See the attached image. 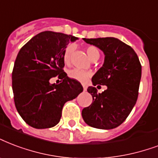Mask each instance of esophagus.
I'll list each match as a JSON object with an SVG mask.
<instances>
[{
    "instance_id": "1",
    "label": "esophagus",
    "mask_w": 158,
    "mask_h": 158,
    "mask_svg": "<svg viewBox=\"0 0 158 158\" xmlns=\"http://www.w3.org/2000/svg\"><path fill=\"white\" fill-rule=\"evenodd\" d=\"M82 85H83V88H84V91H85V90L87 89V86H86L85 84H82Z\"/></svg>"
}]
</instances>
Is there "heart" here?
<instances>
[{"label": "heart", "instance_id": "b5f03b06", "mask_svg": "<svg viewBox=\"0 0 158 158\" xmlns=\"http://www.w3.org/2000/svg\"><path fill=\"white\" fill-rule=\"evenodd\" d=\"M74 44H69L68 46L66 47L65 50L64 52V61L65 64H69L71 60V57H72V55H73V52L74 50ZM87 54L89 55V57L92 60H98L99 56H100V54H99V51L95 46H88L87 47ZM69 77L70 79H75L77 81L80 82H84L86 81L90 76V73L88 72L86 70H84V69H80L74 68L70 70L69 71L68 73Z\"/></svg>", "mask_w": 158, "mask_h": 158}]
</instances>
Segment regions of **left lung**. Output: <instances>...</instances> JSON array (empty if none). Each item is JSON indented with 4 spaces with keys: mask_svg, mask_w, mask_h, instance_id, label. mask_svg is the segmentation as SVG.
Here are the masks:
<instances>
[{
    "mask_svg": "<svg viewBox=\"0 0 158 158\" xmlns=\"http://www.w3.org/2000/svg\"><path fill=\"white\" fill-rule=\"evenodd\" d=\"M103 50V65L93 76V84L106 85L103 93L90 86L93 103L82 111L84 122L90 127L112 129L124 122L135 105L142 76V65L132 47L114 37L85 39Z\"/></svg>",
    "mask_w": 158,
    "mask_h": 158,
    "instance_id": "left-lung-1",
    "label": "left lung"
}]
</instances>
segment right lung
Masks as SVG:
<instances>
[{
    "label": "right lung",
    "mask_w": 158,
    "mask_h": 158,
    "mask_svg": "<svg viewBox=\"0 0 158 158\" xmlns=\"http://www.w3.org/2000/svg\"><path fill=\"white\" fill-rule=\"evenodd\" d=\"M70 35L44 31L36 35L20 49L12 71V89L15 108L31 127L42 129L58 124L67 101L83 92L79 81L64 71V52ZM58 76L61 83L51 85Z\"/></svg>",
    "instance_id": "1"
}]
</instances>
